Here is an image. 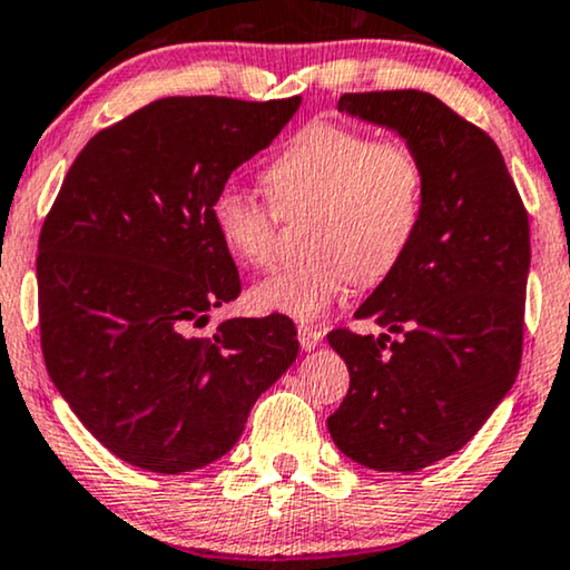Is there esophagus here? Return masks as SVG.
<instances>
[{
  "instance_id": "obj_1",
  "label": "esophagus",
  "mask_w": 570,
  "mask_h": 570,
  "mask_svg": "<svg viewBox=\"0 0 570 570\" xmlns=\"http://www.w3.org/2000/svg\"><path fill=\"white\" fill-rule=\"evenodd\" d=\"M322 337L324 332L320 327H314V324H298V340L303 351H314L316 345L322 343Z\"/></svg>"
}]
</instances>
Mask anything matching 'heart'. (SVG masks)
<instances>
[{"mask_svg": "<svg viewBox=\"0 0 570 570\" xmlns=\"http://www.w3.org/2000/svg\"><path fill=\"white\" fill-rule=\"evenodd\" d=\"M272 204L240 186L212 198L222 246L246 267H267L275 256L279 217L308 212L303 248L254 285L250 306L262 314L316 320L348 291L376 285L409 254L424 212V161L405 140H374L366 130L312 120L264 169Z\"/></svg>", "mask_w": 570, "mask_h": 570, "instance_id": "obj_1", "label": "heart"}]
</instances>
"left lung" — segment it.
Returning a JSON list of instances; mask_svg holds the SVG:
<instances>
[{"instance_id":"8db88e82","label":"left lung","mask_w":570,"mask_h":570,"mask_svg":"<svg viewBox=\"0 0 570 570\" xmlns=\"http://www.w3.org/2000/svg\"><path fill=\"white\" fill-rule=\"evenodd\" d=\"M340 112L387 125L424 161L416 238L327 340L351 372L327 419L335 445L374 471H413L461 450L513 387L523 351L529 214L498 144L424 91L343 94Z\"/></svg>"}]
</instances>
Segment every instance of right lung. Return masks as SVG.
<instances>
[{"instance_id": "obj_1", "label": "right lung", "mask_w": 570, "mask_h": 570, "mask_svg": "<svg viewBox=\"0 0 570 570\" xmlns=\"http://www.w3.org/2000/svg\"><path fill=\"white\" fill-rule=\"evenodd\" d=\"M298 107L167 96L96 132L65 175L36 258L43 364L125 463L180 474L217 461L298 356L283 314L196 335L240 295L212 198Z\"/></svg>"}]
</instances>
